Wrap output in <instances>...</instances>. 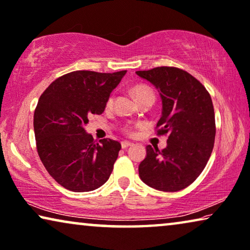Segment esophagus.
Here are the masks:
<instances>
[{"mask_svg":"<svg viewBox=\"0 0 250 250\" xmlns=\"http://www.w3.org/2000/svg\"><path fill=\"white\" fill-rule=\"evenodd\" d=\"M132 146H133V143L128 142V141H123V142H122V147H123V149H126V147Z\"/></svg>","mask_w":250,"mask_h":250,"instance_id":"1","label":"esophagus"}]
</instances>
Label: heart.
Returning a JSON list of instances; mask_svg holds the SVG:
<instances>
[{"mask_svg":"<svg viewBox=\"0 0 250 250\" xmlns=\"http://www.w3.org/2000/svg\"><path fill=\"white\" fill-rule=\"evenodd\" d=\"M133 93L134 96H135V98L137 100H142V99H146V98H152L154 100V93L152 91V89L149 88V86L146 85H136L133 88ZM113 97H110L109 99H108V106H111L113 104Z\"/></svg>","mask_w":250,"mask_h":250,"instance_id":"1","label":"heart"}]
</instances>
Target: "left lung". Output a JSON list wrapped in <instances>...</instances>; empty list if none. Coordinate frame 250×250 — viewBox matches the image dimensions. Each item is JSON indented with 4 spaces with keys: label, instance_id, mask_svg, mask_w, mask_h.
I'll return each instance as SVG.
<instances>
[{
    "label": "left lung",
    "instance_id": "1",
    "mask_svg": "<svg viewBox=\"0 0 250 250\" xmlns=\"http://www.w3.org/2000/svg\"><path fill=\"white\" fill-rule=\"evenodd\" d=\"M159 91L162 101L158 134H168L164 150L146 146L139 166L141 180L162 191L189 186L203 171L215 139V117L208 90L193 75L177 67L136 71Z\"/></svg>",
    "mask_w": 250,
    "mask_h": 250
}]
</instances>
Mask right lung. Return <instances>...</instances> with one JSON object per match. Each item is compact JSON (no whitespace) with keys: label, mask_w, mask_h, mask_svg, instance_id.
Masks as SVG:
<instances>
[{"label":"right lung","mask_w":250,"mask_h":250,"mask_svg":"<svg viewBox=\"0 0 250 250\" xmlns=\"http://www.w3.org/2000/svg\"><path fill=\"white\" fill-rule=\"evenodd\" d=\"M126 71H75L56 79L38 100L34 129L39 158L50 176L72 191L103 186L113 171L121 143L93 140L84 126L100 115Z\"/></svg>","instance_id":"1"}]
</instances>
